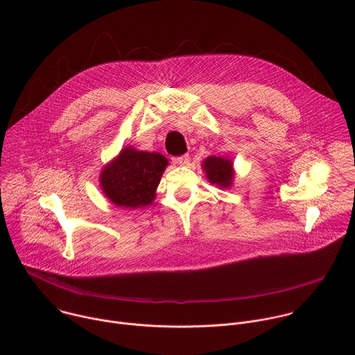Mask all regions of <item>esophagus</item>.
Segmentation results:
<instances>
[{"instance_id":"obj_1","label":"esophagus","mask_w":355,"mask_h":355,"mask_svg":"<svg viewBox=\"0 0 355 355\" xmlns=\"http://www.w3.org/2000/svg\"><path fill=\"white\" fill-rule=\"evenodd\" d=\"M175 163H177L178 166L185 167V166H188V164H189V156H188V155H185V156H181V157L175 159Z\"/></svg>"}]
</instances>
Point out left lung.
Masks as SVG:
<instances>
[{
    "label": "left lung",
    "instance_id": "obj_1",
    "mask_svg": "<svg viewBox=\"0 0 355 355\" xmlns=\"http://www.w3.org/2000/svg\"><path fill=\"white\" fill-rule=\"evenodd\" d=\"M200 166L211 184L219 187L220 189H227L233 185L234 168L233 162L229 157L209 156L202 162Z\"/></svg>",
    "mask_w": 355,
    "mask_h": 355
}]
</instances>
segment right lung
Wrapping results in <instances>:
<instances>
[{"label":"right lung","instance_id":"1","mask_svg":"<svg viewBox=\"0 0 355 355\" xmlns=\"http://www.w3.org/2000/svg\"><path fill=\"white\" fill-rule=\"evenodd\" d=\"M167 166L168 160L157 151L148 153L126 146L101 170L99 185L116 207L146 208L156 199V191Z\"/></svg>","mask_w":355,"mask_h":355}]
</instances>
